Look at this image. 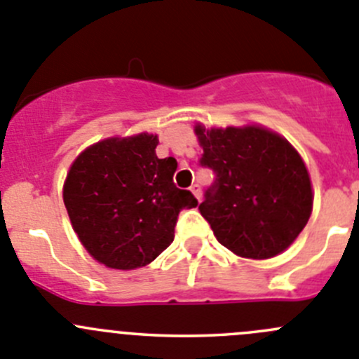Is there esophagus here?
<instances>
[{"mask_svg":"<svg viewBox=\"0 0 359 359\" xmlns=\"http://www.w3.org/2000/svg\"><path fill=\"white\" fill-rule=\"evenodd\" d=\"M189 189H191V193H193V195H195V198L198 200V202H200V198H202V189H200L198 184H193V186H191Z\"/></svg>","mask_w":359,"mask_h":359,"instance_id":"esophagus-1","label":"esophagus"}]
</instances>
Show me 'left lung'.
Instances as JSON below:
<instances>
[{"label": "left lung", "instance_id": "1", "mask_svg": "<svg viewBox=\"0 0 359 359\" xmlns=\"http://www.w3.org/2000/svg\"><path fill=\"white\" fill-rule=\"evenodd\" d=\"M200 166L214 172L198 210L236 255L271 259L294 243L311 214V184L287 140L260 127L196 126Z\"/></svg>", "mask_w": 359, "mask_h": 359}]
</instances>
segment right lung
Here are the masks:
<instances>
[{"mask_svg": "<svg viewBox=\"0 0 359 359\" xmlns=\"http://www.w3.org/2000/svg\"><path fill=\"white\" fill-rule=\"evenodd\" d=\"M154 134L95 143L72 163L63 202L90 255L111 269L147 266L173 243L177 217L198 200L173 182L177 161L159 159Z\"/></svg>", "mask_w": 359, "mask_h": 359, "instance_id": "1", "label": "right lung"}]
</instances>
